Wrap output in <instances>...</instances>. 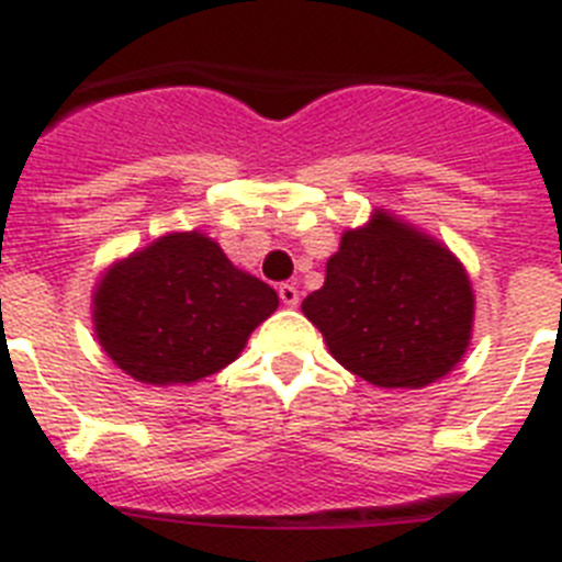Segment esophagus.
Masks as SVG:
<instances>
[{
	"label": "esophagus",
	"instance_id": "esophagus-1",
	"mask_svg": "<svg viewBox=\"0 0 562 562\" xmlns=\"http://www.w3.org/2000/svg\"><path fill=\"white\" fill-rule=\"evenodd\" d=\"M278 297H281V304L284 306H297V286L295 284H281L278 286Z\"/></svg>",
	"mask_w": 562,
	"mask_h": 562
}]
</instances>
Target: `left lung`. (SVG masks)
Instances as JSON below:
<instances>
[{"instance_id":"obj_1","label":"left lung","mask_w":562,"mask_h":562,"mask_svg":"<svg viewBox=\"0 0 562 562\" xmlns=\"http://www.w3.org/2000/svg\"><path fill=\"white\" fill-rule=\"evenodd\" d=\"M301 310L342 369L380 389H422L470 346L475 297L448 247L376 211L342 233L324 286Z\"/></svg>"}]
</instances>
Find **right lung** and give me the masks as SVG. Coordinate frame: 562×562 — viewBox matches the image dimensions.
<instances>
[{
  "instance_id": "obj_1",
  "label": "right lung",
  "mask_w": 562,
  "mask_h": 562,
  "mask_svg": "<svg viewBox=\"0 0 562 562\" xmlns=\"http://www.w3.org/2000/svg\"><path fill=\"white\" fill-rule=\"evenodd\" d=\"M92 304L98 342L117 369L148 385H188L231 366L278 295L191 231L109 267Z\"/></svg>"
}]
</instances>
